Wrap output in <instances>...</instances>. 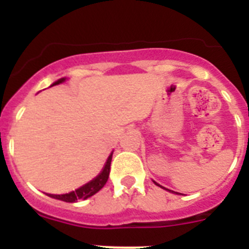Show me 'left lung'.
Segmentation results:
<instances>
[{
    "mask_svg": "<svg viewBox=\"0 0 249 249\" xmlns=\"http://www.w3.org/2000/svg\"><path fill=\"white\" fill-rule=\"evenodd\" d=\"M155 183H156V182H155ZM156 184H157V186H160V184H158V183H156ZM160 187H162V186H160ZM162 188H164V187H162Z\"/></svg>",
    "mask_w": 249,
    "mask_h": 249,
    "instance_id": "1",
    "label": "left lung"
}]
</instances>
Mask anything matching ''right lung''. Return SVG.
<instances>
[{
	"label": "right lung",
	"instance_id": "add662e5",
	"mask_svg": "<svg viewBox=\"0 0 249 249\" xmlns=\"http://www.w3.org/2000/svg\"><path fill=\"white\" fill-rule=\"evenodd\" d=\"M65 81V78H61V80L56 81L52 86L58 85V83H62ZM111 160H112V153L109 155V157L107 158V162H106L105 167H103L102 172L97 176L96 178H93L91 182L86 183L85 186L80 187L78 190L72 191L70 193H66V195H48L52 198L59 199V201H65V202H76L77 199H86L93 196L94 193H97L98 191L102 188L106 184L107 179H108L109 176V168H111Z\"/></svg>",
	"mask_w": 249,
	"mask_h": 249
}]
</instances>
